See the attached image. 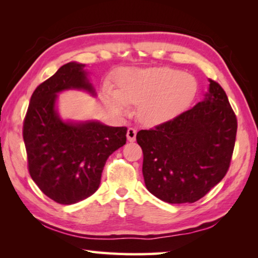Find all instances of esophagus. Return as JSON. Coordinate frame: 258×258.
Segmentation results:
<instances>
[{"mask_svg": "<svg viewBox=\"0 0 258 258\" xmlns=\"http://www.w3.org/2000/svg\"><path fill=\"white\" fill-rule=\"evenodd\" d=\"M126 137H127V140L130 142H134L135 138H137V130L133 127H130L127 130V134H126Z\"/></svg>", "mask_w": 258, "mask_h": 258, "instance_id": "esophagus-1", "label": "esophagus"}]
</instances>
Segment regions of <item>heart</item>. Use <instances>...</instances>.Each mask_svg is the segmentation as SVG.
I'll use <instances>...</instances> for the list:
<instances>
[{
  "label": "heart",
  "instance_id": "heart-1",
  "mask_svg": "<svg viewBox=\"0 0 258 258\" xmlns=\"http://www.w3.org/2000/svg\"><path fill=\"white\" fill-rule=\"evenodd\" d=\"M195 93L192 76L172 68H150L121 73L115 91H107L104 100L116 111L123 110V104L139 106L140 119L156 125L180 115Z\"/></svg>",
  "mask_w": 258,
  "mask_h": 258
}]
</instances>
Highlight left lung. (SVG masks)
<instances>
[{"label": "left lung", "mask_w": 258, "mask_h": 258, "mask_svg": "<svg viewBox=\"0 0 258 258\" xmlns=\"http://www.w3.org/2000/svg\"><path fill=\"white\" fill-rule=\"evenodd\" d=\"M209 83L204 101L137 134L147 189L165 203L197 202L229 171L237 116L222 86Z\"/></svg>", "instance_id": "left-lung-1"}]
</instances>
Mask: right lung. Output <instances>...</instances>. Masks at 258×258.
I'll return each mask as SVG.
<instances>
[{
    "label": "right lung",
    "mask_w": 258,
    "mask_h": 258,
    "mask_svg": "<svg viewBox=\"0 0 258 258\" xmlns=\"http://www.w3.org/2000/svg\"><path fill=\"white\" fill-rule=\"evenodd\" d=\"M83 68L82 63L68 62L41 83L32 94L24 119L29 175L43 194L61 205L92 196L108 157L126 143L125 126L64 123L59 118L54 107L56 93L83 89L94 94Z\"/></svg>",
    "instance_id": "add662e5"
}]
</instances>
